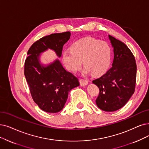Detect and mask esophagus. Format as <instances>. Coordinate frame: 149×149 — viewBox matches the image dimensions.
Here are the masks:
<instances>
[{
  "mask_svg": "<svg viewBox=\"0 0 149 149\" xmlns=\"http://www.w3.org/2000/svg\"><path fill=\"white\" fill-rule=\"evenodd\" d=\"M79 82H80V84L81 86H87L88 84V81L86 80V79H79Z\"/></svg>",
  "mask_w": 149,
  "mask_h": 149,
  "instance_id": "obj_1",
  "label": "esophagus"
}]
</instances>
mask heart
<instances>
[{"mask_svg": "<svg viewBox=\"0 0 149 149\" xmlns=\"http://www.w3.org/2000/svg\"><path fill=\"white\" fill-rule=\"evenodd\" d=\"M62 60L68 70L76 72L84 63V73L94 76L103 73L111 60V48L104 41L88 37L73 43L62 53Z\"/></svg>", "mask_w": 149, "mask_h": 149, "instance_id": "obj_1", "label": "heart"}]
</instances>
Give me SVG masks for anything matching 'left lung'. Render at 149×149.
I'll return each mask as SVG.
<instances>
[{
  "instance_id": "1",
  "label": "left lung",
  "mask_w": 149,
  "mask_h": 149,
  "mask_svg": "<svg viewBox=\"0 0 149 149\" xmlns=\"http://www.w3.org/2000/svg\"><path fill=\"white\" fill-rule=\"evenodd\" d=\"M114 51L111 68L92 82L100 90L96 104L100 109L112 112L122 108L134 93L136 63L130 49L122 41L108 35Z\"/></svg>"
}]
</instances>
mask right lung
Wrapping results in <instances>:
<instances>
[{
	"label": "right lung",
	"mask_w": 149,
	"mask_h": 149,
	"mask_svg": "<svg viewBox=\"0 0 149 149\" xmlns=\"http://www.w3.org/2000/svg\"><path fill=\"white\" fill-rule=\"evenodd\" d=\"M70 36V32L51 34L35 42L27 52L26 79L35 103L46 112L61 111L70 91L79 86L78 79L63 67L58 58L47 64L40 61L41 54L48 49L54 51L60 58L63 46Z\"/></svg>",
	"instance_id": "right-lung-1"
}]
</instances>
